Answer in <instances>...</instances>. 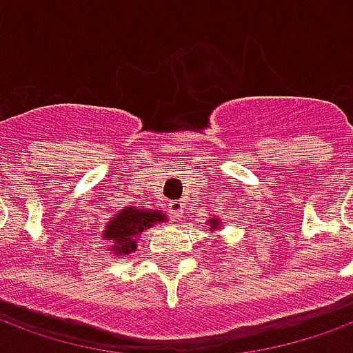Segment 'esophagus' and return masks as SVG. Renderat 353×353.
<instances>
[{
  "label": "esophagus",
  "instance_id": "obj_1",
  "mask_svg": "<svg viewBox=\"0 0 353 353\" xmlns=\"http://www.w3.org/2000/svg\"><path fill=\"white\" fill-rule=\"evenodd\" d=\"M183 202L181 200H174V202H170V214L172 217L176 219V221H181V217H183Z\"/></svg>",
  "mask_w": 353,
  "mask_h": 353
}]
</instances>
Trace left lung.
I'll use <instances>...</instances> for the list:
<instances>
[{
    "instance_id": "left-lung-1",
    "label": "left lung",
    "mask_w": 353,
    "mask_h": 353,
    "mask_svg": "<svg viewBox=\"0 0 353 353\" xmlns=\"http://www.w3.org/2000/svg\"><path fill=\"white\" fill-rule=\"evenodd\" d=\"M223 227V221L219 219V217H210L208 219V229L212 230V232H215V230H221Z\"/></svg>"
}]
</instances>
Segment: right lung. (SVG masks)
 <instances>
[{"mask_svg":"<svg viewBox=\"0 0 353 353\" xmlns=\"http://www.w3.org/2000/svg\"><path fill=\"white\" fill-rule=\"evenodd\" d=\"M166 221V214L161 210H149V208L126 206L119 210L101 230V238L108 240L111 252L117 257H126L128 253L138 250V242L141 232L154 227L157 223Z\"/></svg>","mask_w":353,"mask_h":353,"instance_id":"1","label":"right lung"}]
</instances>
